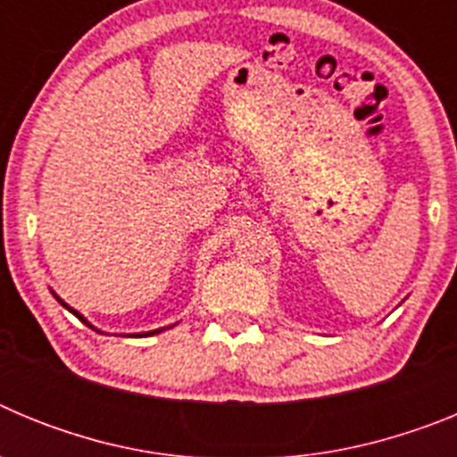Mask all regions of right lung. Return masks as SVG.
<instances>
[{"mask_svg": "<svg viewBox=\"0 0 457 457\" xmlns=\"http://www.w3.org/2000/svg\"><path fill=\"white\" fill-rule=\"evenodd\" d=\"M54 297H56V295H54ZM56 300H59V297H56ZM59 302H62V306H66V309L71 311L72 316H78L79 320L84 322V325H88V327H91V322H87V318H84L82 313H78V311H75V309H71V306H68L66 302H63V300H59ZM160 332H164V327H162V329H153V332H146V334H137V337H153V334H160Z\"/></svg>", "mask_w": 457, "mask_h": 457, "instance_id": "right-lung-1", "label": "right lung"}]
</instances>
